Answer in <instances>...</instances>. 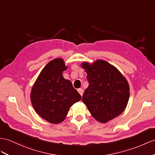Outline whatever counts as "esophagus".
<instances>
[{"instance_id":"1","label":"esophagus","mask_w":155,"mask_h":155,"mask_svg":"<svg viewBox=\"0 0 155 155\" xmlns=\"http://www.w3.org/2000/svg\"><path fill=\"white\" fill-rule=\"evenodd\" d=\"M78 91L79 93L80 94L81 96L83 95V93H84V89H81V88H80V89H78Z\"/></svg>"}]
</instances>
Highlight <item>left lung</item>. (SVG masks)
Returning <instances> with one entry per match:
<instances>
[{
  "label": "left lung",
  "mask_w": 155,
  "mask_h": 155,
  "mask_svg": "<svg viewBox=\"0 0 155 155\" xmlns=\"http://www.w3.org/2000/svg\"><path fill=\"white\" fill-rule=\"evenodd\" d=\"M89 86L82 101L97 121L106 123L125 110L130 98V85L124 75L110 63L97 60L83 62Z\"/></svg>",
  "instance_id": "left-lung-1"
}]
</instances>
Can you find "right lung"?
<instances>
[{
  "instance_id": "1",
  "label": "right lung",
  "mask_w": 155,
  "mask_h": 155,
  "mask_svg": "<svg viewBox=\"0 0 155 155\" xmlns=\"http://www.w3.org/2000/svg\"><path fill=\"white\" fill-rule=\"evenodd\" d=\"M66 69L62 58L51 60L41 70L30 93L37 114L51 124L62 122L70 107L81 99L71 82L63 77Z\"/></svg>"
}]
</instances>
